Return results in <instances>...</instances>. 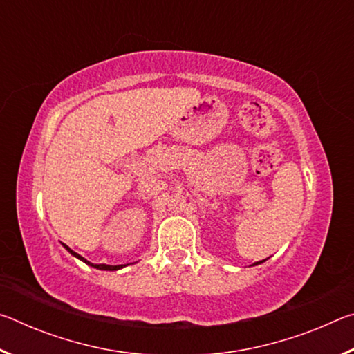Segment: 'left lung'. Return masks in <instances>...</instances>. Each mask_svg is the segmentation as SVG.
<instances>
[{
    "label": "left lung",
    "mask_w": 354,
    "mask_h": 354,
    "mask_svg": "<svg viewBox=\"0 0 354 354\" xmlns=\"http://www.w3.org/2000/svg\"><path fill=\"white\" fill-rule=\"evenodd\" d=\"M261 262H263V261H261ZM261 262H256V263H254V266H257V263H261Z\"/></svg>",
    "instance_id": "8db88e82"
}]
</instances>
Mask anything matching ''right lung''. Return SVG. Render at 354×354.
Here are the masks:
<instances>
[{"instance_id": "obj_1", "label": "right lung", "mask_w": 354, "mask_h": 354, "mask_svg": "<svg viewBox=\"0 0 354 354\" xmlns=\"http://www.w3.org/2000/svg\"><path fill=\"white\" fill-rule=\"evenodd\" d=\"M64 247L67 248V251H70V253L73 254L75 257H77V259H81L82 262H86V263H88V266H92V267H95V268H100V270H111V272H112V270H118V268H123V266H106V263H92V262H88V261L84 259L82 256H80L77 253H75L73 250H70L65 243H64Z\"/></svg>"}]
</instances>
